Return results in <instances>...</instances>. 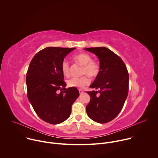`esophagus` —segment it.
<instances>
[{
	"mask_svg": "<svg viewBox=\"0 0 158 158\" xmlns=\"http://www.w3.org/2000/svg\"><path fill=\"white\" fill-rule=\"evenodd\" d=\"M79 94H83V93H84V91H82L81 89H79Z\"/></svg>",
	"mask_w": 158,
	"mask_h": 158,
	"instance_id": "34e87169",
	"label": "esophagus"
}]
</instances>
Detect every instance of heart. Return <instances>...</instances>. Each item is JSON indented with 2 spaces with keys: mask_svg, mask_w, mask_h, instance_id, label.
I'll use <instances>...</instances> for the list:
<instances>
[{
  "mask_svg": "<svg viewBox=\"0 0 158 158\" xmlns=\"http://www.w3.org/2000/svg\"><path fill=\"white\" fill-rule=\"evenodd\" d=\"M74 60L83 65L81 74L87 75L91 79H94L100 73V65L98 62L92 60L91 56L85 52H81L74 57ZM61 69L63 75L65 77L70 75V68L68 62L64 60L61 65ZM90 79L86 76H82L79 78L73 77L67 81V85L71 87L83 88L88 85Z\"/></svg>",
  "mask_w": 158,
  "mask_h": 158,
  "instance_id": "heart-1",
  "label": "heart"
}]
</instances>
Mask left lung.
<instances>
[{
    "instance_id": "obj_1",
    "label": "left lung",
    "mask_w": 158,
    "mask_h": 158,
    "mask_svg": "<svg viewBox=\"0 0 158 158\" xmlns=\"http://www.w3.org/2000/svg\"><path fill=\"white\" fill-rule=\"evenodd\" d=\"M96 55L100 73L90 87L98 91L87 92L91 97L86 106L88 116L95 122L107 123L114 119L122 110L127 97L129 74L123 60L104 47L85 48ZM98 92L100 96L97 97Z\"/></svg>"
}]
</instances>
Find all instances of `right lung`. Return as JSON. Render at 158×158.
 Instances as JSON below:
<instances>
[{"instance_id":"1","label":"right lung","mask_w":158,"mask_h":158,"mask_svg":"<svg viewBox=\"0 0 158 158\" xmlns=\"http://www.w3.org/2000/svg\"><path fill=\"white\" fill-rule=\"evenodd\" d=\"M75 49L46 48L37 52L29 64L26 76L28 99L38 116L49 124H60L68 118L79 96L77 88H65L61 69L65 57Z\"/></svg>"}]
</instances>
